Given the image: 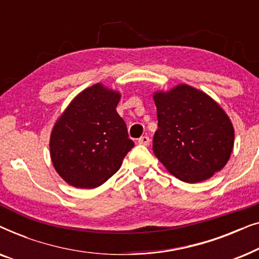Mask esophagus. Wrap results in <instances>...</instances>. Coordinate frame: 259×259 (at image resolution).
<instances>
[{
  "label": "esophagus",
  "mask_w": 259,
  "mask_h": 259,
  "mask_svg": "<svg viewBox=\"0 0 259 259\" xmlns=\"http://www.w3.org/2000/svg\"><path fill=\"white\" fill-rule=\"evenodd\" d=\"M138 143H139L140 145H144V146H148L150 145V138H148L147 136H144L139 138V140H138Z\"/></svg>",
  "instance_id": "1"
}]
</instances>
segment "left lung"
I'll list each match as a JSON object with an SVG mask.
<instances>
[{
	"mask_svg": "<svg viewBox=\"0 0 259 259\" xmlns=\"http://www.w3.org/2000/svg\"><path fill=\"white\" fill-rule=\"evenodd\" d=\"M153 100L158 116L153 152L171 175L193 184L224 168L235 130L217 101L186 83L154 92Z\"/></svg>",
	"mask_w": 259,
	"mask_h": 259,
	"instance_id": "1",
	"label": "left lung"
}]
</instances>
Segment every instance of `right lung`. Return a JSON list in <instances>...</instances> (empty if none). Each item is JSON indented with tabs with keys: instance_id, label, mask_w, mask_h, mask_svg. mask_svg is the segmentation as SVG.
Instances as JSON below:
<instances>
[{
	"instance_id": "obj_1",
	"label": "right lung",
	"mask_w": 259,
	"mask_h": 259,
	"mask_svg": "<svg viewBox=\"0 0 259 259\" xmlns=\"http://www.w3.org/2000/svg\"><path fill=\"white\" fill-rule=\"evenodd\" d=\"M121 94L101 82L80 92L53 126L55 171L77 189H95L118 172L134 143L116 112Z\"/></svg>"
}]
</instances>
